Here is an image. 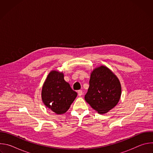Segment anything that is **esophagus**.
<instances>
[{"mask_svg":"<svg viewBox=\"0 0 153 153\" xmlns=\"http://www.w3.org/2000/svg\"><path fill=\"white\" fill-rule=\"evenodd\" d=\"M77 93H78V95H79V96H81L83 94V92H82V90H79V91H77Z\"/></svg>","mask_w":153,"mask_h":153,"instance_id":"1","label":"esophagus"}]
</instances>
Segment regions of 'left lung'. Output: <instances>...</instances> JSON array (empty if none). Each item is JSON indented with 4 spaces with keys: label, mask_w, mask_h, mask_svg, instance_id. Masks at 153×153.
Listing matches in <instances>:
<instances>
[{
    "label": "left lung",
    "mask_w": 153,
    "mask_h": 153,
    "mask_svg": "<svg viewBox=\"0 0 153 153\" xmlns=\"http://www.w3.org/2000/svg\"><path fill=\"white\" fill-rule=\"evenodd\" d=\"M89 83L85 99L96 111L103 114L117 105L122 87L118 77L111 70L104 65L94 68L91 73Z\"/></svg>",
    "instance_id": "8db88e82"
}]
</instances>
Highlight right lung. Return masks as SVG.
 Masks as SVG:
<instances>
[{"label": "right lung", "instance_id": "obj_1", "mask_svg": "<svg viewBox=\"0 0 153 153\" xmlns=\"http://www.w3.org/2000/svg\"><path fill=\"white\" fill-rule=\"evenodd\" d=\"M42 100L57 114L66 113L77 96L70 84L64 80L63 72L52 70L42 86Z\"/></svg>", "mask_w": 153, "mask_h": 153}]
</instances>
